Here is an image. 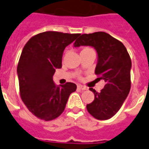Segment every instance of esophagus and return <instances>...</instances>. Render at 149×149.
I'll use <instances>...</instances> for the list:
<instances>
[{
    "label": "esophagus",
    "mask_w": 149,
    "mask_h": 149,
    "mask_svg": "<svg viewBox=\"0 0 149 149\" xmlns=\"http://www.w3.org/2000/svg\"><path fill=\"white\" fill-rule=\"evenodd\" d=\"M78 88H80L81 90H87L88 88L85 87V86H83V85H81V84H78L77 85Z\"/></svg>",
    "instance_id": "obj_1"
}]
</instances>
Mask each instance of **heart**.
Returning a JSON list of instances; mask_svg holds the SVG:
<instances>
[{"label": "heart", "instance_id": "heart-1", "mask_svg": "<svg viewBox=\"0 0 149 149\" xmlns=\"http://www.w3.org/2000/svg\"><path fill=\"white\" fill-rule=\"evenodd\" d=\"M90 49V48H84V49ZM84 49H83V50H84ZM77 77H78V78H80V77H81V75L77 74Z\"/></svg>", "mask_w": 149, "mask_h": 149}]
</instances>
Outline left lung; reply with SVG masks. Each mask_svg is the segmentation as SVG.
Returning <instances> with one entry per match:
<instances>
[{
  "label": "left lung",
  "mask_w": 149,
  "mask_h": 149,
  "mask_svg": "<svg viewBox=\"0 0 149 149\" xmlns=\"http://www.w3.org/2000/svg\"><path fill=\"white\" fill-rule=\"evenodd\" d=\"M94 47L98 54L95 74L105 85L100 93L90 88L94 100L87 104L88 112L97 120H108L121 108L131 88L132 61L125 46L104 32L82 34L75 41V47Z\"/></svg>",
  "instance_id": "8db88e82"
}]
</instances>
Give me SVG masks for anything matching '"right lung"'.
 Instances as JSON below:
<instances>
[{
  "mask_svg": "<svg viewBox=\"0 0 149 149\" xmlns=\"http://www.w3.org/2000/svg\"><path fill=\"white\" fill-rule=\"evenodd\" d=\"M80 33L48 31L32 37L25 44L17 65L20 96L34 116L45 121L64 112L70 94L77 85L67 82L56 87L52 81L56 68L62 67L65 47Z\"/></svg>",
  "mask_w": 149,
  "mask_h": 149,
  "instance_id": "add662e5",
  "label": "right lung"
}]
</instances>
